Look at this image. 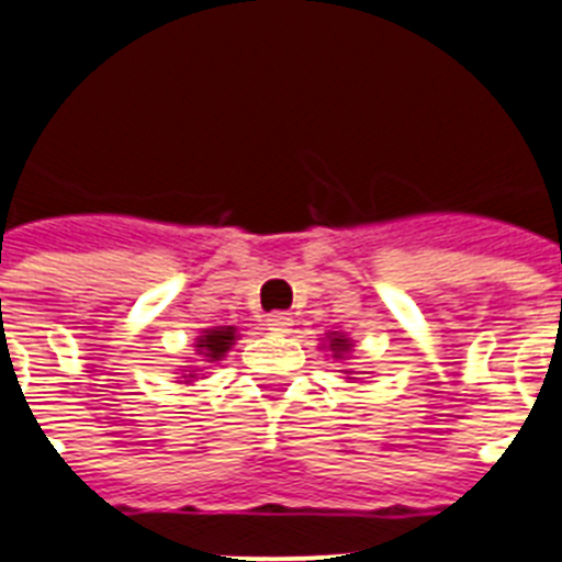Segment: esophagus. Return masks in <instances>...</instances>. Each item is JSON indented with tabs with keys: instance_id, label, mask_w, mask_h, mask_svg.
<instances>
[{
	"instance_id": "34e87169",
	"label": "esophagus",
	"mask_w": 562,
	"mask_h": 562,
	"mask_svg": "<svg viewBox=\"0 0 562 562\" xmlns=\"http://www.w3.org/2000/svg\"><path fill=\"white\" fill-rule=\"evenodd\" d=\"M292 327V315L290 313H270L267 315V329L272 333H290Z\"/></svg>"
}]
</instances>
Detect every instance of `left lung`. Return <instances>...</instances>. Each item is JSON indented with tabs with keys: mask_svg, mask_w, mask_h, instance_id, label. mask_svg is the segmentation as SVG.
<instances>
[{
	"mask_svg": "<svg viewBox=\"0 0 562 562\" xmlns=\"http://www.w3.org/2000/svg\"><path fill=\"white\" fill-rule=\"evenodd\" d=\"M329 349H333V358H344V355L352 349V340L347 338V335H340V333H329Z\"/></svg>",
	"mask_w": 562,
	"mask_h": 562,
	"instance_id": "8db88e82",
	"label": "left lung"
}]
</instances>
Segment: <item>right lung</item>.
Listing matches in <instances>:
<instances>
[{
	"label": "right lung",
	"instance_id": "1",
	"mask_svg": "<svg viewBox=\"0 0 562 562\" xmlns=\"http://www.w3.org/2000/svg\"><path fill=\"white\" fill-rule=\"evenodd\" d=\"M233 344H235V327H213V329H204V335L195 338V352H199L207 363H213V361H222Z\"/></svg>",
	"mask_w": 562,
	"mask_h": 562
}]
</instances>
